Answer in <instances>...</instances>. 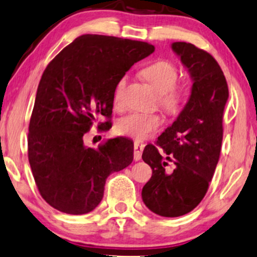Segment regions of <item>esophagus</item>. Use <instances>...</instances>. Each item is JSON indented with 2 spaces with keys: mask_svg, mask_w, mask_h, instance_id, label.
I'll return each instance as SVG.
<instances>
[{
  "mask_svg": "<svg viewBox=\"0 0 257 257\" xmlns=\"http://www.w3.org/2000/svg\"><path fill=\"white\" fill-rule=\"evenodd\" d=\"M145 148V144L141 141H135L134 144V160L139 161L142 157V151Z\"/></svg>",
  "mask_w": 257,
  "mask_h": 257,
  "instance_id": "obj_1",
  "label": "esophagus"
}]
</instances>
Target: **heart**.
Instances as JSON below:
<instances>
[{
    "label": "heart",
    "instance_id": "b5f03b06",
    "mask_svg": "<svg viewBox=\"0 0 257 257\" xmlns=\"http://www.w3.org/2000/svg\"><path fill=\"white\" fill-rule=\"evenodd\" d=\"M142 76L159 92V103L168 113H177L183 106L186 97L184 86L177 85L178 67L170 60H157L144 67ZM128 77L123 76L116 83L113 91V102L119 104ZM162 119L157 113L133 112L119 118L116 123L118 134L136 140H145L152 136L161 125Z\"/></svg>",
    "mask_w": 257,
    "mask_h": 257
}]
</instances>
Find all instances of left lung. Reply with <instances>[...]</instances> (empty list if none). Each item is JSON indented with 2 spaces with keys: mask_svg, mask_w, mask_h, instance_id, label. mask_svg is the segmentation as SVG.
Returning a JSON list of instances; mask_svg holds the SVG:
<instances>
[{
  "mask_svg": "<svg viewBox=\"0 0 257 257\" xmlns=\"http://www.w3.org/2000/svg\"><path fill=\"white\" fill-rule=\"evenodd\" d=\"M172 50L192 79L191 96L157 146L147 145L142 154L153 171L142 200L162 217L186 215L206 194L219 160L229 98L225 77L211 54L187 42H173Z\"/></svg>",
  "mask_w": 257,
  "mask_h": 257,
  "instance_id": "obj_1",
  "label": "left lung"
}]
</instances>
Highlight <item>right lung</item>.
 Segmentation results:
<instances>
[{
	"instance_id": "obj_1",
	"label": "right lung",
	"mask_w": 257,
	"mask_h": 257,
	"mask_svg": "<svg viewBox=\"0 0 257 257\" xmlns=\"http://www.w3.org/2000/svg\"><path fill=\"white\" fill-rule=\"evenodd\" d=\"M153 52L147 42L85 34L47 65L29 122L28 160L52 207L69 215L90 212L102 200L106 178L132 164L129 139H110L95 149L84 138L99 117H111L116 83ZM106 124L98 129L106 131Z\"/></svg>"
}]
</instances>
